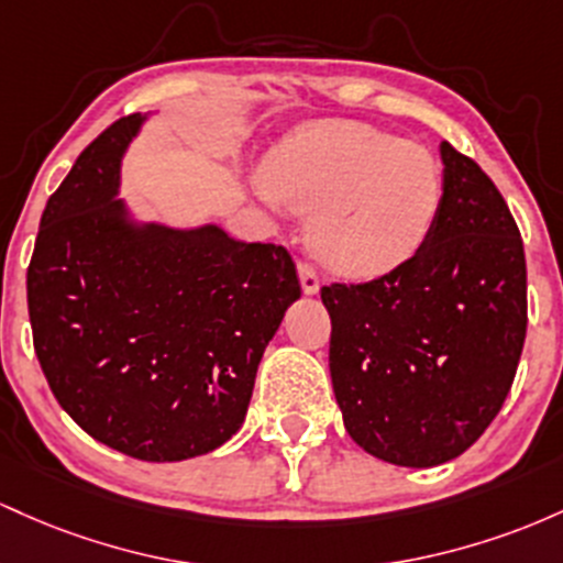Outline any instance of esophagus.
Wrapping results in <instances>:
<instances>
[{
    "label": "esophagus",
    "instance_id": "34e87169",
    "mask_svg": "<svg viewBox=\"0 0 563 563\" xmlns=\"http://www.w3.org/2000/svg\"><path fill=\"white\" fill-rule=\"evenodd\" d=\"M298 274H300V287L306 295H316L319 292V276H316V271L311 268L308 263H300L298 265Z\"/></svg>",
    "mask_w": 563,
    "mask_h": 563
}]
</instances>
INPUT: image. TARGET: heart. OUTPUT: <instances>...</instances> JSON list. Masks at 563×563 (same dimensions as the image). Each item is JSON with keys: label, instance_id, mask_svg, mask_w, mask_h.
I'll list each match as a JSON object with an SVG mask.
<instances>
[{"label": "heart", "instance_id": "heart-1", "mask_svg": "<svg viewBox=\"0 0 563 563\" xmlns=\"http://www.w3.org/2000/svg\"><path fill=\"white\" fill-rule=\"evenodd\" d=\"M255 188L268 205L313 212V255L349 279H377L407 263L444 205V173L431 148L340 119L284 137Z\"/></svg>", "mask_w": 563, "mask_h": 563}]
</instances>
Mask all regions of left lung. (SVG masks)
Segmentation results:
<instances>
[{
    "instance_id": "8db88e82",
    "label": "left lung",
    "mask_w": 563,
    "mask_h": 563,
    "mask_svg": "<svg viewBox=\"0 0 563 563\" xmlns=\"http://www.w3.org/2000/svg\"><path fill=\"white\" fill-rule=\"evenodd\" d=\"M444 205L390 274L321 287L345 431L404 468L460 457L500 412L527 338L519 225L476 162L441 141Z\"/></svg>"
}]
</instances>
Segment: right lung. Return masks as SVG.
Here are the masks:
<instances>
[{
  "mask_svg": "<svg viewBox=\"0 0 563 563\" xmlns=\"http://www.w3.org/2000/svg\"><path fill=\"white\" fill-rule=\"evenodd\" d=\"M148 117L113 122L47 199L29 316L49 390L81 431L135 460L178 463L242 428L300 282L276 244L130 212L122 159Z\"/></svg>",
  "mask_w": 563,
  "mask_h": 563,
  "instance_id": "add662e5",
  "label": "right lung"
}]
</instances>
